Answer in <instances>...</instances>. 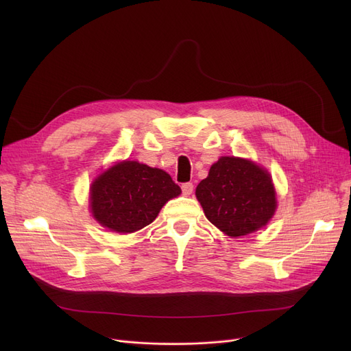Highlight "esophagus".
Wrapping results in <instances>:
<instances>
[{"instance_id":"esophagus-1","label":"esophagus","mask_w":351,"mask_h":351,"mask_svg":"<svg viewBox=\"0 0 351 351\" xmlns=\"http://www.w3.org/2000/svg\"><path fill=\"white\" fill-rule=\"evenodd\" d=\"M192 192H193V183L192 182L183 183V185H182V193L185 195V196H189Z\"/></svg>"}]
</instances>
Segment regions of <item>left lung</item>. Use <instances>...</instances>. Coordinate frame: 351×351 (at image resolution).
<instances>
[{"instance_id":"left-lung-1","label":"left lung","mask_w":351,"mask_h":351,"mask_svg":"<svg viewBox=\"0 0 351 351\" xmlns=\"http://www.w3.org/2000/svg\"><path fill=\"white\" fill-rule=\"evenodd\" d=\"M209 222L232 237L263 228L276 210L270 175L250 160L222 156L196 188Z\"/></svg>"}]
</instances>
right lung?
Wrapping results in <instances>:
<instances>
[{"label":"right lung","instance_id":"right-lung-1","mask_svg":"<svg viewBox=\"0 0 351 351\" xmlns=\"http://www.w3.org/2000/svg\"><path fill=\"white\" fill-rule=\"evenodd\" d=\"M180 188L162 169L125 160L104 172L90 186V209L109 230L132 233L149 223Z\"/></svg>","mask_w":351,"mask_h":351}]
</instances>
